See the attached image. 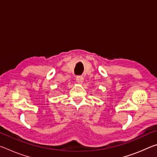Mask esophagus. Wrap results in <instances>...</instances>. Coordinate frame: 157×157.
<instances>
[{"mask_svg":"<svg viewBox=\"0 0 157 157\" xmlns=\"http://www.w3.org/2000/svg\"><path fill=\"white\" fill-rule=\"evenodd\" d=\"M83 81H84V78L82 76H78L76 78V82H78V84H82Z\"/></svg>","mask_w":157,"mask_h":157,"instance_id":"obj_1","label":"esophagus"}]
</instances>
